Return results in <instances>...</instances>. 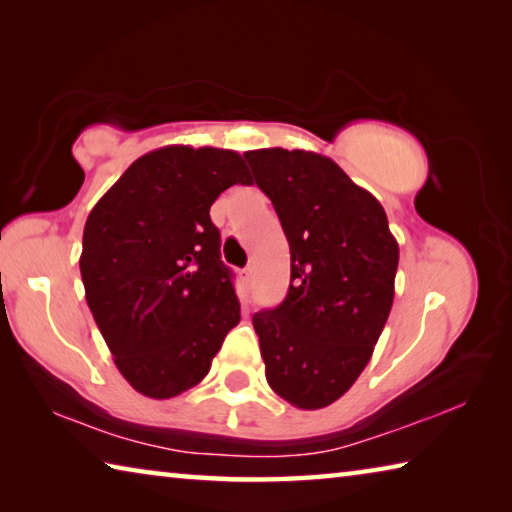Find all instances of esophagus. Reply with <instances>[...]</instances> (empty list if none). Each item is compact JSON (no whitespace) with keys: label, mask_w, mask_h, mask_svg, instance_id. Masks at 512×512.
Instances as JSON below:
<instances>
[{"label":"esophagus","mask_w":512,"mask_h":512,"mask_svg":"<svg viewBox=\"0 0 512 512\" xmlns=\"http://www.w3.org/2000/svg\"><path fill=\"white\" fill-rule=\"evenodd\" d=\"M241 280H244L246 287H250V284H253V268H244V271H241Z\"/></svg>","instance_id":"esophagus-1"}]
</instances>
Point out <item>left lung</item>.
<instances>
[{"label":"left lung","mask_w":512,"mask_h":512,"mask_svg":"<svg viewBox=\"0 0 512 512\" xmlns=\"http://www.w3.org/2000/svg\"><path fill=\"white\" fill-rule=\"evenodd\" d=\"M244 158L291 250L287 298L253 316L266 381L298 409H323L368 366L393 307L400 248L384 207L334 160L280 146Z\"/></svg>","instance_id":"left-lung-1"}]
</instances>
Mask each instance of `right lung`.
<instances>
[{
    "instance_id": "add662e5",
    "label": "right lung",
    "mask_w": 512,
    "mask_h": 512,
    "mask_svg": "<svg viewBox=\"0 0 512 512\" xmlns=\"http://www.w3.org/2000/svg\"><path fill=\"white\" fill-rule=\"evenodd\" d=\"M253 180L237 151L171 144L137 158L85 221V300L137 393L169 400L210 372L239 323L210 207Z\"/></svg>"
}]
</instances>
